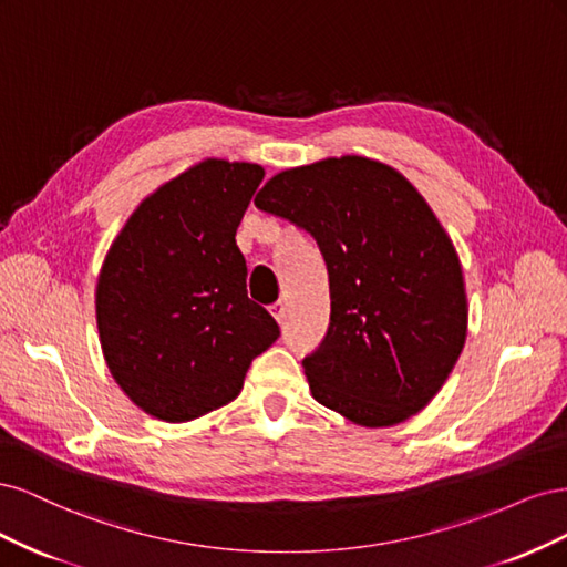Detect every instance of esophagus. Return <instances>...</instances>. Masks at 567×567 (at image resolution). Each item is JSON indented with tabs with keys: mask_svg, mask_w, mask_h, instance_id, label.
Returning a JSON list of instances; mask_svg holds the SVG:
<instances>
[{
	"mask_svg": "<svg viewBox=\"0 0 567 567\" xmlns=\"http://www.w3.org/2000/svg\"><path fill=\"white\" fill-rule=\"evenodd\" d=\"M269 310H271V315H274V319H277L279 323L286 319V305L279 300V302H274L271 307H269Z\"/></svg>",
	"mask_w": 567,
	"mask_h": 567,
	"instance_id": "esophagus-1",
	"label": "esophagus"
}]
</instances>
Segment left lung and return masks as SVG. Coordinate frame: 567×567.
I'll use <instances>...</instances> for the list:
<instances>
[{"label": "left lung", "mask_w": 567, "mask_h": 567, "mask_svg": "<svg viewBox=\"0 0 567 567\" xmlns=\"http://www.w3.org/2000/svg\"><path fill=\"white\" fill-rule=\"evenodd\" d=\"M260 210L310 234L329 269L331 321L302 367L315 400L369 427L416 414L466 342L452 241L392 167L342 156L271 177Z\"/></svg>", "instance_id": "obj_1"}]
</instances>
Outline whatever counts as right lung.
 Returning a JSON list of instances; mask_svg holds the SVG:
<instances>
[{"label":"right lung","mask_w":567,"mask_h":567,"mask_svg":"<svg viewBox=\"0 0 567 567\" xmlns=\"http://www.w3.org/2000/svg\"><path fill=\"white\" fill-rule=\"evenodd\" d=\"M265 177L252 163L203 161L151 194L111 246L96 286L101 350L146 414L192 421L231 402L281 336L248 298L236 229Z\"/></svg>","instance_id":"add662e5"}]
</instances>
